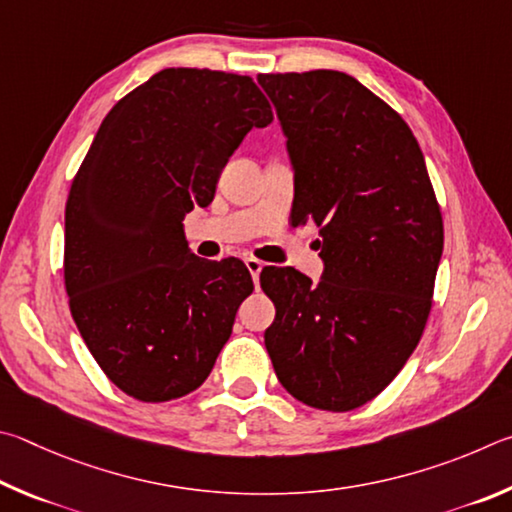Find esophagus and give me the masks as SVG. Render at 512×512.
Returning a JSON list of instances; mask_svg holds the SVG:
<instances>
[{
	"instance_id": "1",
	"label": "esophagus",
	"mask_w": 512,
	"mask_h": 512,
	"mask_svg": "<svg viewBox=\"0 0 512 512\" xmlns=\"http://www.w3.org/2000/svg\"><path fill=\"white\" fill-rule=\"evenodd\" d=\"M245 265H247V270H249V274H251V279H254V283L258 285V276H261L263 263L258 261V258H245Z\"/></svg>"
}]
</instances>
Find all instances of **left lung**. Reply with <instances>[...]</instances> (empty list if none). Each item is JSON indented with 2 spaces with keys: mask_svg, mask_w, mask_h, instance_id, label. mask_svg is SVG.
Masks as SVG:
<instances>
[{
  "mask_svg": "<svg viewBox=\"0 0 512 512\" xmlns=\"http://www.w3.org/2000/svg\"><path fill=\"white\" fill-rule=\"evenodd\" d=\"M294 170V227L315 222L324 274L263 267L276 378L303 405L351 411L389 387L432 310L443 218L402 116L333 69L258 74Z\"/></svg>",
  "mask_w": 512,
  "mask_h": 512,
  "instance_id": "obj_1",
  "label": "left lung"
}]
</instances>
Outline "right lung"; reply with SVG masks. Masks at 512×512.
Returning a JSON list of instances; mask_svg holds the SVG:
<instances>
[{
    "mask_svg": "<svg viewBox=\"0 0 512 512\" xmlns=\"http://www.w3.org/2000/svg\"><path fill=\"white\" fill-rule=\"evenodd\" d=\"M272 107L249 76L170 67L98 128L65 209V288L89 353L123 393L166 402L209 378L254 281L188 249L184 215Z\"/></svg>",
    "mask_w": 512,
    "mask_h": 512,
    "instance_id": "right-lung-1",
    "label": "right lung"
}]
</instances>
